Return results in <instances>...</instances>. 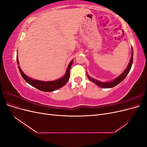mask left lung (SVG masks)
I'll use <instances>...</instances> for the list:
<instances>
[{
  "label": "left lung",
  "instance_id": "obj_1",
  "mask_svg": "<svg viewBox=\"0 0 147 147\" xmlns=\"http://www.w3.org/2000/svg\"><path fill=\"white\" fill-rule=\"evenodd\" d=\"M132 61H133V50H132V56L131 57V59L129 61V63L127 68L126 70L124 71V72L119 75V77L113 80V81L110 82H101L98 80H96L91 78L89 75L87 74V77H88L89 80H90L91 82L93 83H94L96 84H97V86H99L101 88H113L115 86H117V84H118L119 83H121L123 80L126 78L127 76V75L129 72V71L131 69V67L132 65Z\"/></svg>",
  "mask_w": 147,
  "mask_h": 147
}]
</instances>
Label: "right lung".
Returning a JSON list of instances; mask_svg holds the SVG:
<instances>
[{
    "instance_id": "obj_1",
    "label": "right lung",
    "mask_w": 147,
    "mask_h": 147,
    "mask_svg": "<svg viewBox=\"0 0 147 147\" xmlns=\"http://www.w3.org/2000/svg\"><path fill=\"white\" fill-rule=\"evenodd\" d=\"M16 61L18 64H19L18 56L16 57ZM72 63L73 60L70 61V63H69L67 67V69L66 72L63 77H61L58 80H56L51 82H44L32 79V78H30L28 77L26 74H24L20 67H18V69L20 70L21 76L25 80L26 82L29 84H30L31 86L36 88L38 90L44 92H51L55 91L57 90V89L63 87L67 83V82H68L70 77V69L71 67V65L72 64Z\"/></svg>"
}]
</instances>
